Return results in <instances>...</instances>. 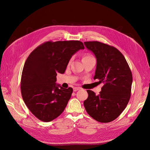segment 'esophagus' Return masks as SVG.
<instances>
[{"label":"esophagus","mask_w":150,"mask_h":150,"mask_svg":"<svg viewBox=\"0 0 150 150\" xmlns=\"http://www.w3.org/2000/svg\"><path fill=\"white\" fill-rule=\"evenodd\" d=\"M80 89H81V88H79V87H74L73 88V91H77L79 90Z\"/></svg>","instance_id":"esophagus-1"}]
</instances>
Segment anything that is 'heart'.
<instances>
[{"label": "heart", "mask_w": 150, "mask_h": 150, "mask_svg": "<svg viewBox=\"0 0 150 150\" xmlns=\"http://www.w3.org/2000/svg\"><path fill=\"white\" fill-rule=\"evenodd\" d=\"M93 56H91L90 54H86V55H84V57H83V60H84V59H88V58H90V57H92ZM71 59L69 60V62H68V64H70V62H71Z\"/></svg>", "instance_id": "obj_1"}]
</instances>
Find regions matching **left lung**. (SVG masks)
Listing matches in <instances>:
<instances>
[{"instance_id": "1", "label": "left lung", "mask_w": 150, "mask_h": 150, "mask_svg": "<svg viewBox=\"0 0 150 150\" xmlns=\"http://www.w3.org/2000/svg\"><path fill=\"white\" fill-rule=\"evenodd\" d=\"M84 44L97 59L94 79L103 84L98 95L87 90L88 98L84 106L94 120L110 122L121 114L129 101L132 73L124 56L116 47L99 41Z\"/></svg>"}]
</instances>
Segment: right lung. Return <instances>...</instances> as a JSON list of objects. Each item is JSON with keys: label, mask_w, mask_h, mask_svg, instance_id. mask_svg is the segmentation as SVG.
I'll return each mask as SVG.
<instances>
[{"label": "right lung", "mask_w": 150, "mask_h": 150, "mask_svg": "<svg viewBox=\"0 0 150 150\" xmlns=\"http://www.w3.org/2000/svg\"><path fill=\"white\" fill-rule=\"evenodd\" d=\"M83 49L79 40L47 41L29 54L22 72L21 94L39 120L51 121L64 110L73 89L57 85V73H64L72 56Z\"/></svg>", "instance_id": "obj_1"}]
</instances>
